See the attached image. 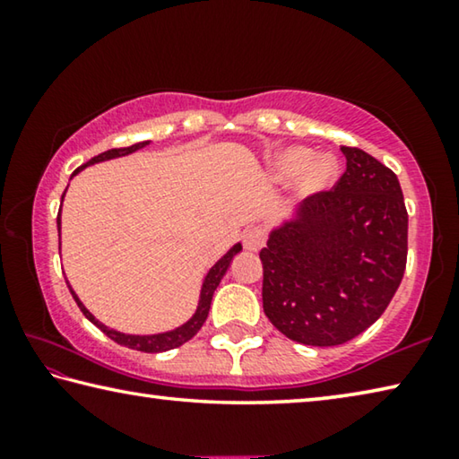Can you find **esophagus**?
Returning a JSON list of instances; mask_svg holds the SVG:
<instances>
[{
    "mask_svg": "<svg viewBox=\"0 0 459 459\" xmlns=\"http://www.w3.org/2000/svg\"><path fill=\"white\" fill-rule=\"evenodd\" d=\"M265 240H267V232H265V229H261V227L248 229L243 235V245H245L247 251H251V253H257L259 248L265 245Z\"/></svg>",
    "mask_w": 459,
    "mask_h": 459,
    "instance_id": "obj_1",
    "label": "esophagus"
}]
</instances>
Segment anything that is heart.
Instances as JSON below:
<instances>
[{
    "instance_id": "obj_1",
    "label": "heart",
    "mask_w": 459,
    "mask_h": 459,
    "mask_svg": "<svg viewBox=\"0 0 459 459\" xmlns=\"http://www.w3.org/2000/svg\"><path fill=\"white\" fill-rule=\"evenodd\" d=\"M271 174L281 182L298 178L301 196H314L336 182L338 164L332 155H314L307 147L291 145L275 153L271 161Z\"/></svg>"
}]
</instances>
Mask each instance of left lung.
<instances>
[{"mask_svg":"<svg viewBox=\"0 0 459 459\" xmlns=\"http://www.w3.org/2000/svg\"><path fill=\"white\" fill-rule=\"evenodd\" d=\"M346 172L330 192L269 232L263 309L287 338L338 346L375 324L407 265V208L393 169L359 147H340Z\"/></svg>","mask_w":459,"mask_h":459,"instance_id":"8db88e82","label":"left lung"}]
</instances>
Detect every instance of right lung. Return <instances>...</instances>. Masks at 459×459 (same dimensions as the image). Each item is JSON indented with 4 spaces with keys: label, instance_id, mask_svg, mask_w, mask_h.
Wrapping results in <instances>:
<instances>
[{
    "label": "right lung",
    "instance_id": "add662e5",
    "mask_svg": "<svg viewBox=\"0 0 459 459\" xmlns=\"http://www.w3.org/2000/svg\"><path fill=\"white\" fill-rule=\"evenodd\" d=\"M145 145H150V142H139V143H134V145H129V147H119V150H108V152L99 153L92 160H89L84 166H81L79 169H74L73 176L79 174L81 169H84L87 166L99 164V161H105V160L121 158V155H129V153H134L137 150H142V147H145ZM65 194H66V190H65ZM65 194H62V198H65ZM56 224H58V230H60V212H58ZM240 251H243V247H240V243H237L235 247H230L229 251H227V255H222V257L214 263L212 269L208 271L206 277H204V281H202V290H200V298H198V307H196V312H194V316L190 317L188 322L182 324V325H178V328H174V330H168V332H161V333H147V336H139V333H123V332L113 330V328H107L105 324H100L97 317L92 316L87 307H84V304L79 299V295L73 291L71 283H68V281L66 283H68V290H71L73 298L76 301V306L81 307V312L84 314V317H87L89 322L95 324L100 332L107 333L108 338L117 342V344L127 346V348H131V351H139V352H166V351H172V348L182 346L184 342H188L190 338L196 336V332L202 328V324H204L206 317H208V309H211V301H212L214 290H216V287H219L221 279L224 277V273H227V269L230 267L232 257H235V255L240 253Z\"/></svg>",
    "mask_w": 459,
    "mask_h": 459
}]
</instances>
